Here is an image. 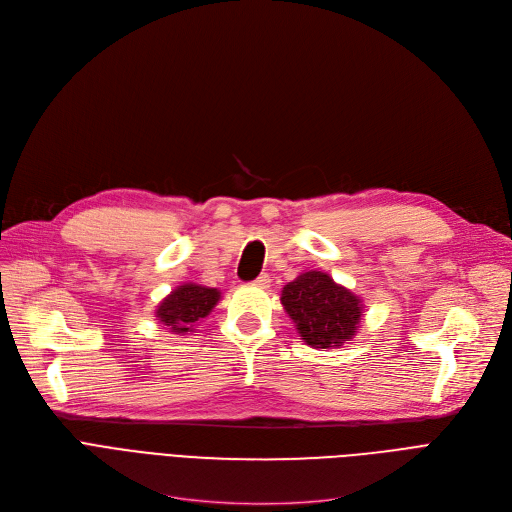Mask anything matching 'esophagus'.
<instances>
[{
  "instance_id": "esophagus-1",
  "label": "esophagus",
  "mask_w": 512,
  "mask_h": 512,
  "mask_svg": "<svg viewBox=\"0 0 512 512\" xmlns=\"http://www.w3.org/2000/svg\"><path fill=\"white\" fill-rule=\"evenodd\" d=\"M270 282H272V280H270V276H267V274H261L253 284H255V286H259V288H270Z\"/></svg>"
}]
</instances>
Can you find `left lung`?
Listing matches in <instances>:
<instances>
[{
  "label": "left lung",
  "instance_id": "obj_1",
  "mask_svg": "<svg viewBox=\"0 0 512 512\" xmlns=\"http://www.w3.org/2000/svg\"><path fill=\"white\" fill-rule=\"evenodd\" d=\"M301 338L313 348H340L359 328L363 305L357 294L324 272H305L280 297Z\"/></svg>",
  "mask_w": 512,
  "mask_h": 512
}]
</instances>
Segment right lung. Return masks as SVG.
Listing matches in <instances>:
<instances>
[{
    "instance_id": "right-lung-1",
    "label": "right lung",
    "mask_w": 512,
    "mask_h": 512,
    "mask_svg": "<svg viewBox=\"0 0 512 512\" xmlns=\"http://www.w3.org/2000/svg\"><path fill=\"white\" fill-rule=\"evenodd\" d=\"M222 299L218 288H207L201 284H182L172 290L168 297L157 305L155 317L168 326L174 334L193 332L197 321L207 317L211 309Z\"/></svg>"
}]
</instances>
